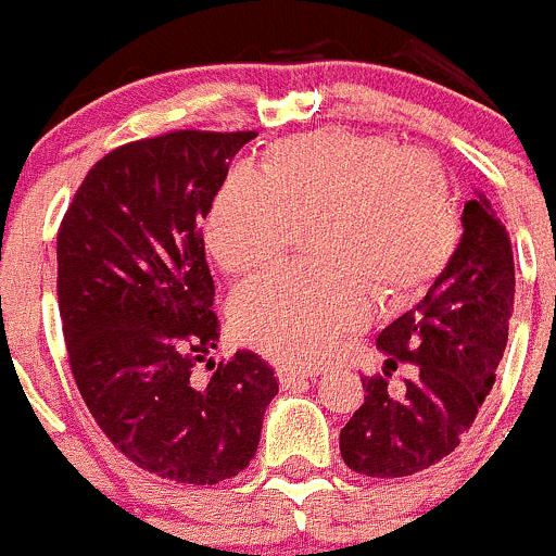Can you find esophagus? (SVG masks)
Here are the masks:
<instances>
[{
  "label": "esophagus",
  "instance_id": "esophagus-1",
  "mask_svg": "<svg viewBox=\"0 0 556 556\" xmlns=\"http://www.w3.org/2000/svg\"><path fill=\"white\" fill-rule=\"evenodd\" d=\"M317 374L319 371H314V368H295V366H279L277 368V379L282 387L299 384V382H304V379L317 377Z\"/></svg>",
  "mask_w": 556,
  "mask_h": 556
}]
</instances>
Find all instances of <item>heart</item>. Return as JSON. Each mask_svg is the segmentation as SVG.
<instances>
[{
	"label": "heart",
	"mask_w": 556,
	"mask_h": 556,
	"mask_svg": "<svg viewBox=\"0 0 556 556\" xmlns=\"http://www.w3.org/2000/svg\"><path fill=\"white\" fill-rule=\"evenodd\" d=\"M314 223L323 268H282L244 285L231 325L252 350L282 363H323L363 328L377 295L401 306L422 295L459 244L457 210L439 164L387 137L325 128L271 144L257 174L217 190L204 242L228 274L277 263L293 226Z\"/></svg>",
	"instance_id": "obj_1"
}]
</instances>
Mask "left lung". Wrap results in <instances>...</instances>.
<instances>
[{
    "mask_svg": "<svg viewBox=\"0 0 556 556\" xmlns=\"http://www.w3.org/2000/svg\"><path fill=\"white\" fill-rule=\"evenodd\" d=\"M463 239L417 309L379 333L387 368L417 366L406 395L366 377V401L339 435L352 470L397 479L430 468L459 446L495 384L514 312L511 237L484 195L465 201Z\"/></svg>",
    "mask_w": 556,
    "mask_h": 556,
    "instance_id": "left-lung-1",
    "label": "left lung"
}]
</instances>
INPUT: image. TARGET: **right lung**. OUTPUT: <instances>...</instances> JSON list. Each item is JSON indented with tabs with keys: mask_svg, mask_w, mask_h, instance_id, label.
Masks as SVG:
<instances>
[{
	"mask_svg": "<svg viewBox=\"0 0 556 556\" xmlns=\"http://www.w3.org/2000/svg\"><path fill=\"white\" fill-rule=\"evenodd\" d=\"M252 137L179 128L121 144L86 174L55 239L66 355L88 412L134 465L179 484L244 470L279 390L255 352L210 357L220 333L201 220Z\"/></svg>",
	"mask_w": 556,
	"mask_h": 556,
	"instance_id": "right-lung-1",
	"label": "right lung"
}]
</instances>
